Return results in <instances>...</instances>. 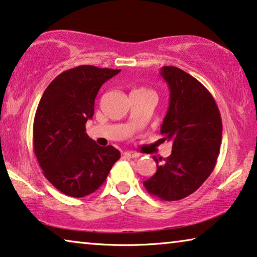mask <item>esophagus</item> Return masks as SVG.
Segmentation results:
<instances>
[{
  "instance_id": "esophagus-1",
  "label": "esophagus",
  "mask_w": 257,
  "mask_h": 257,
  "mask_svg": "<svg viewBox=\"0 0 257 257\" xmlns=\"http://www.w3.org/2000/svg\"><path fill=\"white\" fill-rule=\"evenodd\" d=\"M124 155L127 156V158H132V159L139 158V154L136 153V152H125Z\"/></svg>"
}]
</instances>
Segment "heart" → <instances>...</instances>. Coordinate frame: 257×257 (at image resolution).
<instances>
[{
  "label": "heart",
  "mask_w": 257,
  "mask_h": 257,
  "mask_svg": "<svg viewBox=\"0 0 257 257\" xmlns=\"http://www.w3.org/2000/svg\"><path fill=\"white\" fill-rule=\"evenodd\" d=\"M133 91H151V90H148L146 88H138V89H135Z\"/></svg>",
  "instance_id": "obj_1"
}]
</instances>
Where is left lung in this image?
<instances>
[{"label":"left lung","mask_w":257,"mask_h":257,"mask_svg":"<svg viewBox=\"0 0 257 257\" xmlns=\"http://www.w3.org/2000/svg\"><path fill=\"white\" fill-rule=\"evenodd\" d=\"M160 74L170 91L161 135L173 141V151L167 159L153 156L158 169L144 185L151 195L172 202L195 192L213 172L222 122L215 101L198 80L173 66H163Z\"/></svg>","instance_id":"8db88e82"}]
</instances>
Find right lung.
Wrapping results in <instances>:
<instances>
[{"instance_id":"right-lung-1","label":"right lung","mask_w":257,"mask_h":257,"mask_svg":"<svg viewBox=\"0 0 257 257\" xmlns=\"http://www.w3.org/2000/svg\"><path fill=\"white\" fill-rule=\"evenodd\" d=\"M120 69L83 65L48 84L33 120V150L40 168L59 191L84 197L104 183L120 152L101 147L85 133L99 88Z\"/></svg>"}]
</instances>
